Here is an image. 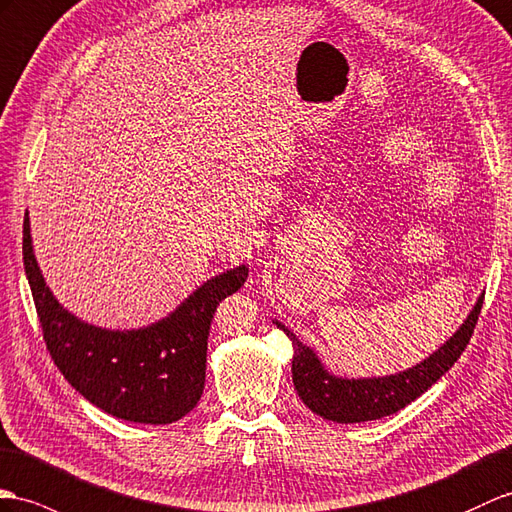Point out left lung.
Instances as JSON below:
<instances>
[{
  "mask_svg": "<svg viewBox=\"0 0 512 512\" xmlns=\"http://www.w3.org/2000/svg\"><path fill=\"white\" fill-rule=\"evenodd\" d=\"M482 302L484 295H480L476 306L452 339L445 341L430 358L395 373V376L384 378H336L321 365L317 354L299 341L289 328L278 321L276 326L286 332L293 343V384L302 402L323 419L336 423H360L397 413L410 402H415L421 393H426L445 371H450L460 354L465 352L473 328L478 323Z\"/></svg>",
  "mask_w": 512,
  "mask_h": 512,
  "instance_id": "8db88e82",
  "label": "left lung"
}]
</instances>
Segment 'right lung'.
Wrapping results in <instances>:
<instances>
[{"instance_id":"1","label":"right lung","mask_w":512,"mask_h":512,"mask_svg":"<svg viewBox=\"0 0 512 512\" xmlns=\"http://www.w3.org/2000/svg\"><path fill=\"white\" fill-rule=\"evenodd\" d=\"M23 265L43 341L62 376L104 413L134 423H173L204 393L208 332L221 299L247 280L234 267L206 280L165 319L139 330H104L62 308L36 265L30 219H23Z\"/></svg>"}]
</instances>
